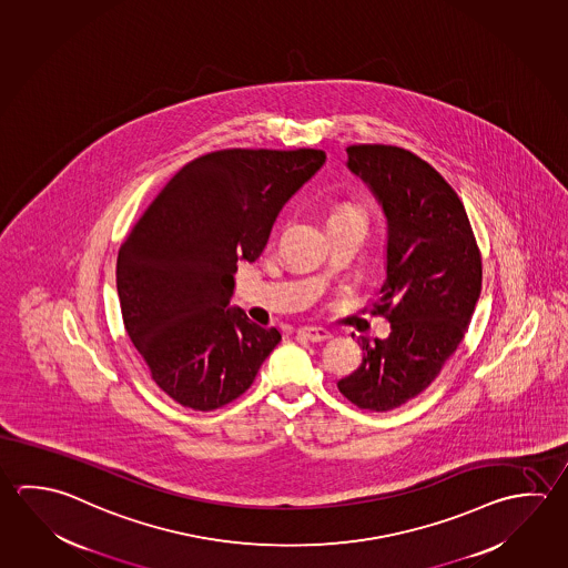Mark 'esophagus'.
Returning <instances> with one entry per match:
<instances>
[{"instance_id": "esophagus-1", "label": "esophagus", "mask_w": 568, "mask_h": 568, "mask_svg": "<svg viewBox=\"0 0 568 568\" xmlns=\"http://www.w3.org/2000/svg\"><path fill=\"white\" fill-rule=\"evenodd\" d=\"M298 336H304L310 342H326L332 338L331 332L326 331V328H314V326L298 328Z\"/></svg>"}]
</instances>
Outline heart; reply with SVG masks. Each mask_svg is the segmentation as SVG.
Listing matches in <instances>:
<instances>
[{"instance_id": "obj_1", "label": "heart", "mask_w": 568, "mask_h": 568, "mask_svg": "<svg viewBox=\"0 0 568 568\" xmlns=\"http://www.w3.org/2000/svg\"><path fill=\"white\" fill-rule=\"evenodd\" d=\"M341 216H362V212L358 207L352 206V204H342V206L334 207V210H332V214L328 220Z\"/></svg>"}]
</instances>
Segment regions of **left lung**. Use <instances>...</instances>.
<instances>
[{
    "mask_svg": "<svg viewBox=\"0 0 568 568\" xmlns=\"http://www.w3.org/2000/svg\"><path fill=\"white\" fill-rule=\"evenodd\" d=\"M348 170L386 217V278L376 310L388 338L362 341V364L338 381L352 404L393 410L430 386L465 338L483 262L460 197L428 162L396 145H351Z\"/></svg>",
    "mask_w": 568,
    "mask_h": 568,
    "instance_id": "8db88e82",
    "label": "left lung"
}]
</instances>
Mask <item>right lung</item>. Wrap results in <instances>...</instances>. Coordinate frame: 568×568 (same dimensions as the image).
I'll list each match as a JSON object with an SVG mask.
<instances>
[{"instance_id":"1","label":"right lung","mask_w":568,"mask_h":568,"mask_svg":"<svg viewBox=\"0 0 568 568\" xmlns=\"http://www.w3.org/2000/svg\"><path fill=\"white\" fill-rule=\"evenodd\" d=\"M326 162L322 150H222L184 165L118 254L125 332L175 403L214 410L246 393L282 341L232 308L280 210Z\"/></svg>"}]
</instances>
